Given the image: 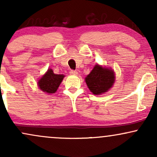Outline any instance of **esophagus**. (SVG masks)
<instances>
[{
  "label": "esophagus",
  "instance_id": "esophagus-1",
  "mask_svg": "<svg viewBox=\"0 0 157 157\" xmlns=\"http://www.w3.org/2000/svg\"><path fill=\"white\" fill-rule=\"evenodd\" d=\"M70 75H77V71H75V70H71V71H69Z\"/></svg>",
  "mask_w": 157,
  "mask_h": 157
}]
</instances>
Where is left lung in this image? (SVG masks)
Segmentation results:
<instances>
[{"instance_id": "1", "label": "left lung", "mask_w": 157, "mask_h": 157, "mask_svg": "<svg viewBox=\"0 0 157 157\" xmlns=\"http://www.w3.org/2000/svg\"><path fill=\"white\" fill-rule=\"evenodd\" d=\"M114 73L112 70L96 65L86 77V82L94 94H101L111 89L114 82Z\"/></svg>"}]
</instances>
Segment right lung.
<instances>
[{
  "mask_svg": "<svg viewBox=\"0 0 157 157\" xmlns=\"http://www.w3.org/2000/svg\"><path fill=\"white\" fill-rule=\"evenodd\" d=\"M64 75H55L52 69H48L38 81L39 88L48 94L55 93Z\"/></svg>",
  "mask_w": 157,
  "mask_h": 157,
  "instance_id": "right-lung-1",
  "label": "right lung"
}]
</instances>
